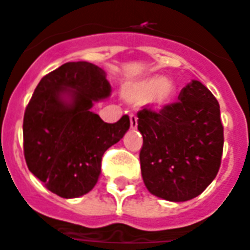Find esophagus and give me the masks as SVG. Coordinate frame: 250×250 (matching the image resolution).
<instances>
[{
	"instance_id": "obj_1",
	"label": "esophagus",
	"mask_w": 250,
	"mask_h": 250,
	"mask_svg": "<svg viewBox=\"0 0 250 250\" xmlns=\"http://www.w3.org/2000/svg\"><path fill=\"white\" fill-rule=\"evenodd\" d=\"M130 125L132 130H135V128L138 127V118H136L134 114H131L130 115Z\"/></svg>"
}]
</instances>
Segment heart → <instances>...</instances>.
Segmentation results:
<instances>
[{
	"label": "heart",
	"instance_id": "heart-1",
	"mask_svg": "<svg viewBox=\"0 0 250 250\" xmlns=\"http://www.w3.org/2000/svg\"><path fill=\"white\" fill-rule=\"evenodd\" d=\"M175 88L169 79L160 77H149L135 82L125 88V101L130 103H147L155 110H163L171 103Z\"/></svg>",
	"mask_w": 250,
	"mask_h": 250
}]
</instances>
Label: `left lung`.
<instances>
[{"instance_id":"8db88e82","label":"left lung","mask_w":250,"mask_h":250,"mask_svg":"<svg viewBox=\"0 0 250 250\" xmlns=\"http://www.w3.org/2000/svg\"><path fill=\"white\" fill-rule=\"evenodd\" d=\"M179 102L162 111L138 112L143 136L140 168L149 193L163 200H191L213 182L221 163L224 128L213 94L196 79Z\"/></svg>"}]
</instances>
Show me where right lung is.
<instances>
[{"instance_id": "obj_1", "label": "right lung", "mask_w": 250, "mask_h": 250, "mask_svg": "<svg viewBox=\"0 0 250 250\" xmlns=\"http://www.w3.org/2000/svg\"><path fill=\"white\" fill-rule=\"evenodd\" d=\"M104 70L67 62L41 79L23 116V152L29 171L64 199L86 195L98 183L103 153L130 128V118L104 123L92 112L110 98Z\"/></svg>"}]
</instances>
